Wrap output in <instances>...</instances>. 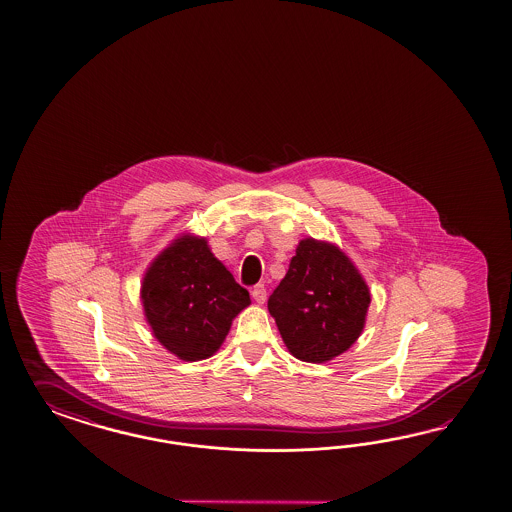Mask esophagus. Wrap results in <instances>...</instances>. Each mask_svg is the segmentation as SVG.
Masks as SVG:
<instances>
[{
	"label": "esophagus",
	"mask_w": 512,
	"mask_h": 512,
	"mask_svg": "<svg viewBox=\"0 0 512 512\" xmlns=\"http://www.w3.org/2000/svg\"><path fill=\"white\" fill-rule=\"evenodd\" d=\"M251 296H253V300H255L257 304H264V300H266V289H264V285H255L253 291H251Z\"/></svg>",
	"instance_id": "34e87169"
}]
</instances>
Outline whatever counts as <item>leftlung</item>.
<instances>
[{
	"mask_svg": "<svg viewBox=\"0 0 512 512\" xmlns=\"http://www.w3.org/2000/svg\"><path fill=\"white\" fill-rule=\"evenodd\" d=\"M372 293L355 263L332 242L302 238L268 311L289 353L323 364L360 338Z\"/></svg>",
	"mask_w": 512,
	"mask_h": 512,
	"instance_id": "1",
	"label": "left lung"
}]
</instances>
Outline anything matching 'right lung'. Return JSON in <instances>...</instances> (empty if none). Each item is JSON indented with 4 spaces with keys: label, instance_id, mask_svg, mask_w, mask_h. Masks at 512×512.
<instances>
[{
    "label": "right lung",
    "instance_id": "1",
    "mask_svg": "<svg viewBox=\"0 0 512 512\" xmlns=\"http://www.w3.org/2000/svg\"><path fill=\"white\" fill-rule=\"evenodd\" d=\"M140 302L155 340L184 362L216 355L251 304L208 240L193 233L178 234L146 268Z\"/></svg>",
    "mask_w": 512,
    "mask_h": 512
}]
</instances>
